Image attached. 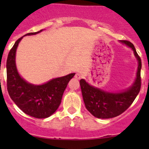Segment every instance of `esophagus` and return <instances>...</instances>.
Returning <instances> with one entry per match:
<instances>
[{"instance_id":"obj_1","label":"esophagus","mask_w":149,"mask_h":149,"mask_svg":"<svg viewBox=\"0 0 149 149\" xmlns=\"http://www.w3.org/2000/svg\"><path fill=\"white\" fill-rule=\"evenodd\" d=\"M74 77H75V79H78V80H79V79H81V75L80 73H76V75H75Z\"/></svg>"}]
</instances>
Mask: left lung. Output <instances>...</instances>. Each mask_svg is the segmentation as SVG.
Masks as SVG:
<instances>
[{
    "mask_svg": "<svg viewBox=\"0 0 149 149\" xmlns=\"http://www.w3.org/2000/svg\"><path fill=\"white\" fill-rule=\"evenodd\" d=\"M121 42L130 47L139 61L137 74L134 84L127 90L119 93H110L89 85L84 79L80 80L83 100L87 110L97 118L108 119L121 115L133 102L141 86V60L134 45L127 40Z\"/></svg>",
    "mask_w": 149,
    "mask_h": 149,
    "instance_id": "8db88e82",
    "label": "left lung"
}]
</instances>
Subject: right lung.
Instances as JSON below:
<instances>
[{
	"instance_id": "obj_1",
	"label": "right lung",
	"mask_w": 149,
	"mask_h": 149,
	"mask_svg": "<svg viewBox=\"0 0 149 149\" xmlns=\"http://www.w3.org/2000/svg\"><path fill=\"white\" fill-rule=\"evenodd\" d=\"M42 31V29L28 33L25 36L33 35ZM23 37L16 40L7 58L8 92L11 100L26 115L40 119L48 118L59 107L64 91L75 73L53 79L42 85L26 82L18 73L15 61L16 48Z\"/></svg>"
}]
</instances>
